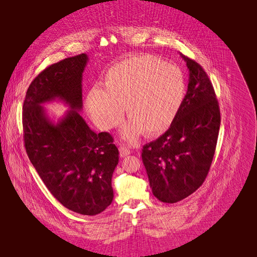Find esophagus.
<instances>
[{
    "mask_svg": "<svg viewBox=\"0 0 257 257\" xmlns=\"http://www.w3.org/2000/svg\"><path fill=\"white\" fill-rule=\"evenodd\" d=\"M118 151H119V156H120L121 158H124V157L128 156V155L131 153L130 150L127 149V148H125V147H119Z\"/></svg>",
    "mask_w": 257,
    "mask_h": 257,
    "instance_id": "esophagus-1",
    "label": "esophagus"
}]
</instances>
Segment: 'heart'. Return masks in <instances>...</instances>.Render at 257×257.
I'll list each match as a JSON object with an SVG mask.
<instances>
[{
  "mask_svg": "<svg viewBox=\"0 0 257 257\" xmlns=\"http://www.w3.org/2000/svg\"><path fill=\"white\" fill-rule=\"evenodd\" d=\"M105 87L93 86L86 98L87 110L100 129L130 119L123 138L134 142L142 133L153 138L165 133L176 119L184 102L186 83L178 66L152 55L125 58L110 66Z\"/></svg>",
  "mask_w": 257,
  "mask_h": 257,
  "instance_id": "obj_1",
  "label": "heart"
}]
</instances>
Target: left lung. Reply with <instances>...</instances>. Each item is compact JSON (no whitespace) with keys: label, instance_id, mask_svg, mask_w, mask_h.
<instances>
[{"label":"left lung","instance_id":"8db88e82","mask_svg":"<svg viewBox=\"0 0 257 257\" xmlns=\"http://www.w3.org/2000/svg\"><path fill=\"white\" fill-rule=\"evenodd\" d=\"M190 73L181 109L172 126L144 146L142 158L153 195L176 203L204 182L217 146L221 115L210 80L195 60L180 54Z\"/></svg>","mask_w":257,"mask_h":257}]
</instances>
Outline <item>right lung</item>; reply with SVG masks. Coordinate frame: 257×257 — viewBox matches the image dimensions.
<instances>
[{"mask_svg":"<svg viewBox=\"0 0 257 257\" xmlns=\"http://www.w3.org/2000/svg\"><path fill=\"white\" fill-rule=\"evenodd\" d=\"M86 54L45 69L31 82L23 106L26 152L50 193L67 209L96 215L111 204L118 150L109 133H96L83 117L82 74ZM60 100L70 109L57 122L43 103Z\"/></svg>","mask_w":257,"mask_h":257,"instance_id":"obj_1","label":"right lung"}]
</instances>
